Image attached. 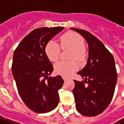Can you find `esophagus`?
Instances as JSON below:
<instances>
[{
    "label": "esophagus",
    "mask_w": 124,
    "mask_h": 124,
    "mask_svg": "<svg viewBox=\"0 0 124 124\" xmlns=\"http://www.w3.org/2000/svg\"><path fill=\"white\" fill-rule=\"evenodd\" d=\"M62 78L64 79V80H67V78H66V77H65V76H62Z\"/></svg>",
    "instance_id": "esophagus-1"
}]
</instances>
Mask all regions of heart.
<instances>
[{
    "label": "heart",
    "mask_w": 124,
    "mask_h": 124,
    "mask_svg": "<svg viewBox=\"0 0 124 124\" xmlns=\"http://www.w3.org/2000/svg\"><path fill=\"white\" fill-rule=\"evenodd\" d=\"M60 47L62 50L71 49L69 58L70 61H60L54 65V70L56 74L64 76H69L78 69V63L76 60L83 61L87 56L84 46V40L79 34L72 31L64 33L60 37ZM60 46L52 40L49 41L45 46V54L51 62H56L60 54Z\"/></svg>",
    "instance_id": "1"
}]
</instances>
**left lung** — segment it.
Listing matches in <instances>:
<instances>
[{
    "mask_svg": "<svg viewBox=\"0 0 124 124\" xmlns=\"http://www.w3.org/2000/svg\"><path fill=\"white\" fill-rule=\"evenodd\" d=\"M71 29L84 36L89 47L87 64L78 72L84 80H74L75 86L72 92L76 107L81 114L96 116L106 109L114 93L117 78L114 58L101 41L91 33L78 28Z\"/></svg>",
    "mask_w": 124,
    "mask_h": 124,
    "instance_id": "1",
    "label": "left lung"
}]
</instances>
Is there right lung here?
I'll return each mask as SVG.
<instances>
[{
  "label": "right lung",
  "instance_id": "add662e5",
  "mask_svg": "<svg viewBox=\"0 0 124 124\" xmlns=\"http://www.w3.org/2000/svg\"><path fill=\"white\" fill-rule=\"evenodd\" d=\"M64 28L34 29L14 52L12 72L18 92L26 106L36 113L50 112L59 102L58 91L64 80L60 76L48 77L54 69L44 49L46 44Z\"/></svg>",
  "mask_w": 124,
  "mask_h": 124
}]
</instances>
